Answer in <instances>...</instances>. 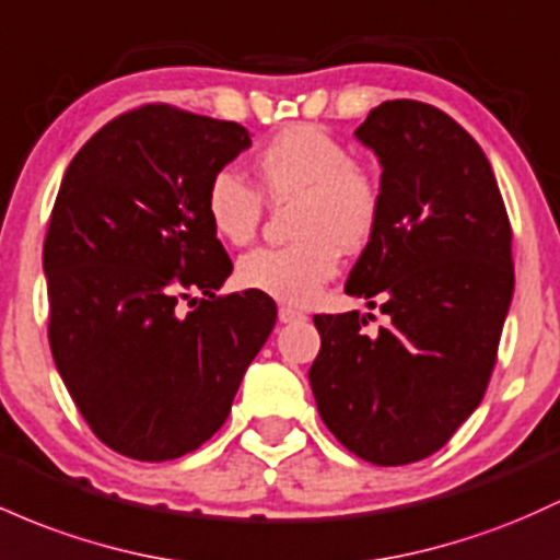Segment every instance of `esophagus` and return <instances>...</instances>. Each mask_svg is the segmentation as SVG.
I'll use <instances>...</instances> for the list:
<instances>
[{
	"instance_id": "esophagus-1",
	"label": "esophagus",
	"mask_w": 560,
	"mask_h": 560,
	"mask_svg": "<svg viewBox=\"0 0 560 560\" xmlns=\"http://www.w3.org/2000/svg\"><path fill=\"white\" fill-rule=\"evenodd\" d=\"M303 318H305V313L292 308V305H281V308H279V322L281 324H294V322H303Z\"/></svg>"
}]
</instances>
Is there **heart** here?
I'll return each instance as SVG.
<instances>
[{
  "instance_id": "b5f03b06",
  "label": "heart",
  "mask_w": 560,
  "mask_h": 560,
  "mask_svg": "<svg viewBox=\"0 0 560 560\" xmlns=\"http://www.w3.org/2000/svg\"><path fill=\"white\" fill-rule=\"evenodd\" d=\"M255 186L233 170L212 172L205 218L220 242L244 247L262 223V199L290 207L287 247H262L238 260L244 290L279 303L308 305L340 268V252L359 255L383 223V186L342 140L308 121L270 135L252 159Z\"/></svg>"
}]
</instances>
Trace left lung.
Listing matches in <instances>:
<instances>
[{"mask_svg": "<svg viewBox=\"0 0 560 560\" xmlns=\"http://www.w3.org/2000/svg\"><path fill=\"white\" fill-rule=\"evenodd\" d=\"M355 135L383 164L385 205L346 292L383 300L390 322L313 316L308 377L335 439L390 468L439 452L481 404L513 300V231L487 153L450 114L385 101Z\"/></svg>", "mask_w": 560, "mask_h": 560, "instance_id": "left-lung-1", "label": "left lung"}]
</instances>
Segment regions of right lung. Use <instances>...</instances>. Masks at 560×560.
Returning a JSON list of instances; mask_svg holds the SVG:
<instances>
[{
  "label": "right lung",
  "mask_w": 560,
  "mask_h": 560,
  "mask_svg": "<svg viewBox=\"0 0 560 560\" xmlns=\"http://www.w3.org/2000/svg\"><path fill=\"white\" fill-rule=\"evenodd\" d=\"M249 143L236 121L149 103L92 135L60 183L45 236L52 359L92 433L130 459L212 439L276 324L268 294H218L233 262L201 205Z\"/></svg>",
  "instance_id": "add662e5"
}]
</instances>
